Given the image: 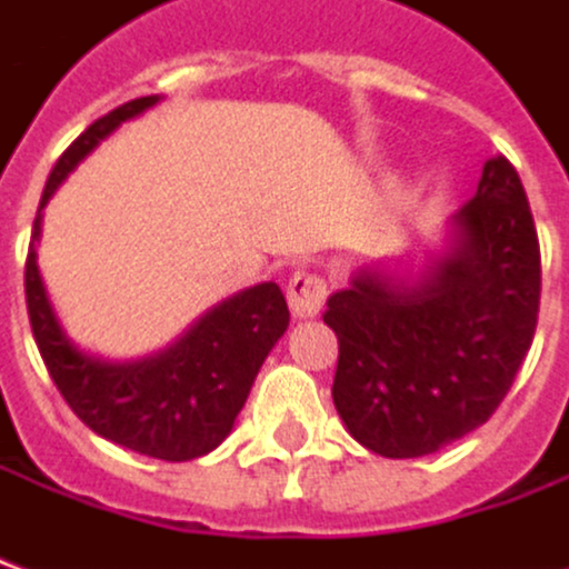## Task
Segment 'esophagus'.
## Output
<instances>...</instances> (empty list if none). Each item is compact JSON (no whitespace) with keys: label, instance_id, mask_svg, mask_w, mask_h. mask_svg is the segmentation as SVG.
<instances>
[{"label":"esophagus","instance_id":"34e87169","mask_svg":"<svg viewBox=\"0 0 569 569\" xmlns=\"http://www.w3.org/2000/svg\"><path fill=\"white\" fill-rule=\"evenodd\" d=\"M286 298H289V310L298 320H310L322 310V301H326V280L320 273L301 271L296 273L289 286H286Z\"/></svg>","mask_w":569,"mask_h":569}]
</instances>
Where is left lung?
<instances>
[{
	"label": "left lung",
	"mask_w": 569,
	"mask_h": 569,
	"mask_svg": "<svg viewBox=\"0 0 569 569\" xmlns=\"http://www.w3.org/2000/svg\"><path fill=\"white\" fill-rule=\"evenodd\" d=\"M539 240L525 186L502 154L453 216V247L418 283L378 264L335 292L332 399L350 436L393 460L463 439L500 408L539 313Z\"/></svg>",
	"instance_id": "obj_1"
}]
</instances>
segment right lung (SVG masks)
<instances>
[{"instance_id": "obj_1", "label": "right lung", "mask_w": 569, "mask_h": 569, "mask_svg": "<svg viewBox=\"0 0 569 569\" xmlns=\"http://www.w3.org/2000/svg\"><path fill=\"white\" fill-rule=\"evenodd\" d=\"M158 103L140 97L97 118L60 158L48 176L42 207L67 173L112 130ZM42 216L32 222L27 252V313L51 381L84 427L121 448L158 460H194L210 453L231 432L247 402L249 387L277 338L289 326V308L277 283H261L237 292L194 322L173 347L140 362H106L81 353L69 341L44 296L36 240Z\"/></svg>"}]
</instances>
